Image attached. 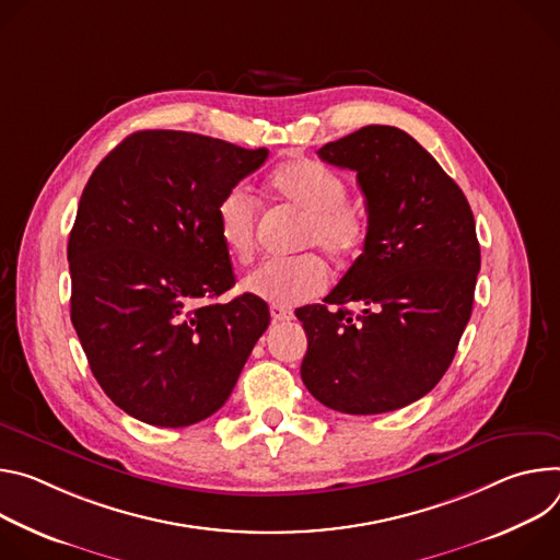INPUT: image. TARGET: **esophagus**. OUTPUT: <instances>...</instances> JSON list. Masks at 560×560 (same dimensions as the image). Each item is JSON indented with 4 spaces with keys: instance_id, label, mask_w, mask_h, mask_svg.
Masks as SVG:
<instances>
[{
    "instance_id": "obj_1",
    "label": "esophagus",
    "mask_w": 560,
    "mask_h": 560,
    "mask_svg": "<svg viewBox=\"0 0 560 560\" xmlns=\"http://www.w3.org/2000/svg\"><path fill=\"white\" fill-rule=\"evenodd\" d=\"M269 312H271V320L273 323H284V320L293 318V312H291L289 306H284V304H271Z\"/></svg>"
}]
</instances>
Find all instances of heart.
I'll use <instances>...</instances> for the list:
<instances>
[{
  "instance_id": "b5f03b06",
  "label": "heart",
  "mask_w": 560,
  "mask_h": 560,
  "mask_svg": "<svg viewBox=\"0 0 560 560\" xmlns=\"http://www.w3.org/2000/svg\"><path fill=\"white\" fill-rule=\"evenodd\" d=\"M269 191L302 213L300 248L320 246L336 262L353 258L362 248L366 240L364 215L347 202V182L336 171L312 160L284 162L271 173ZM215 229L226 254L237 262H248L256 252L258 202L244 189L226 191L215 207ZM327 284V265L316 254L267 260L242 282L244 291L273 304L306 302L320 295Z\"/></svg>"
}]
</instances>
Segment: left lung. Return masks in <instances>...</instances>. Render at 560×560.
I'll use <instances>...</instances> for the list:
<instances>
[{"label": "left lung", "instance_id": "8db88e82", "mask_svg": "<svg viewBox=\"0 0 560 560\" xmlns=\"http://www.w3.org/2000/svg\"><path fill=\"white\" fill-rule=\"evenodd\" d=\"M355 171L366 205L362 254L325 298L295 308L306 331L304 387L325 407L371 416L407 407L450 369L480 271L460 186L409 133L371 124L325 144ZM347 303H360L353 317Z\"/></svg>", "mask_w": 560, "mask_h": 560}]
</instances>
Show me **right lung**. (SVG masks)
Returning <instances> with one entry per match:
<instances>
[{"label": "right lung", "instance_id": "1", "mask_svg": "<svg viewBox=\"0 0 560 560\" xmlns=\"http://www.w3.org/2000/svg\"><path fill=\"white\" fill-rule=\"evenodd\" d=\"M267 149L138 131L93 171L69 237L71 320L104 394L155 427L215 413L269 327L235 284L215 207Z\"/></svg>", "mask_w": 560, "mask_h": 560}]
</instances>
